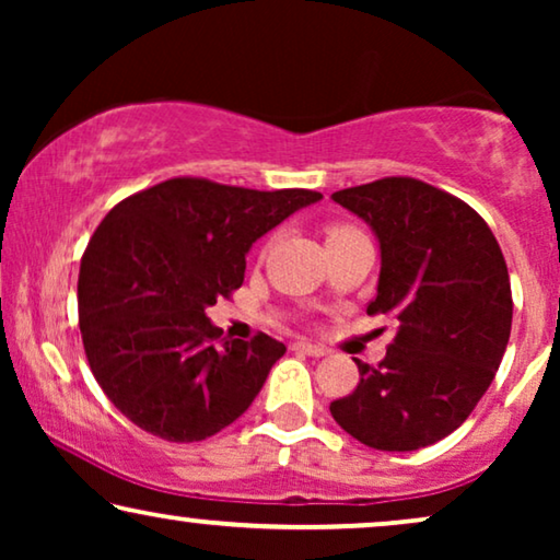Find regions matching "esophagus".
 <instances>
[{"label": "esophagus", "mask_w": 560, "mask_h": 560, "mask_svg": "<svg viewBox=\"0 0 560 560\" xmlns=\"http://www.w3.org/2000/svg\"><path fill=\"white\" fill-rule=\"evenodd\" d=\"M293 351H301V354H308V357H324L326 354L324 347H318V343H311V341H295Z\"/></svg>", "instance_id": "34e87169"}]
</instances>
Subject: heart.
<instances>
[{
	"mask_svg": "<svg viewBox=\"0 0 560 560\" xmlns=\"http://www.w3.org/2000/svg\"><path fill=\"white\" fill-rule=\"evenodd\" d=\"M347 232H354L351 226H334L331 232H328V236H336V234H347Z\"/></svg>",
	"mask_w": 560,
	"mask_h": 560,
	"instance_id": "1",
	"label": "heart"
}]
</instances>
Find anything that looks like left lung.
Masks as SVG:
<instances>
[{
    "label": "left lung",
    "mask_w": 560,
    "mask_h": 560,
    "mask_svg": "<svg viewBox=\"0 0 560 560\" xmlns=\"http://www.w3.org/2000/svg\"><path fill=\"white\" fill-rule=\"evenodd\" d=\"M331 198L377 236V298L366 313L395 324L380 366L354 359L359 385L331 402V416L370 448L431 446L469 418L508 349L512 293L500 244L471 206L416 178Z\"/></svg>",
    "instance_id": "left-lung-1"
}]
</instances>
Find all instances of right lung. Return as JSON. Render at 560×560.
Returning a JSON list of instances; mask_svg holds the SVG:
<instances>
[{
	"mask_svg": "<svg viewBox=\"0 0 560 560\" xmlns=\"http://www.w3.org/2000/svg\"><path fill=\"white\" fill-rule=\"evenodd\" d=\"M320 198L173 178L106 213L81 259L79 324L114 408L175 443L209 439L249 408L285 343L221 339L206 311L242 285L259 236Z\"/></svg>",
	"mask_w": 560,
	"mask_h": 560,
	"instance_id": "right-lung-1",
	"label": "right lung"
}]
</instances>
